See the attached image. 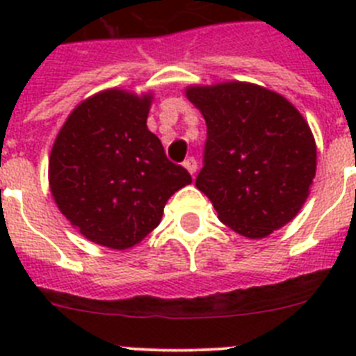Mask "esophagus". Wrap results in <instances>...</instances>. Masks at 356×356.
<instances>
[{
    "mask_svg": "<svg viewBox=\"0 0 356 356\" xmlns=\"http://www.w3.org/2000/svg\"><path fill=\"white\" fill-rule=\"evenodd\" d=\"M184 168L187 169V171L194 176V172L197 171V162H196V159H194V156H188V159L184 162Z\"/></svg>",
    "mask_w": 356,
    "mask_h": 356,
    "instance_id": "1",
    "label": "esophagus"
}]
</instances>
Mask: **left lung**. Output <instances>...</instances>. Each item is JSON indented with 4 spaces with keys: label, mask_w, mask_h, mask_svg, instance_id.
<instances>
[{
    "label": "left lung",
    "mask_w": 356,
    "mask_h": 356,
    "mask_svg": "<svg viewBox=\"0 0 356 356\" xmlns=\"http://www.w3.org/2000/svg\"><path fill=\"white\" fill-rule=\"evenodd\" d=\"M187 99L207 121L196 187L222 225L264 238L292 221L316 178L312 130L282 94L248 81L191 85Z\"/></svg>",
    "instance_id": "obj_1"
}]
</instances>
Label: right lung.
Listing matches in <instances>:
<instances>
[{"label":"right lung","instance_id":"right-lung-1","mask_svg":"<svg viewBox=\"0 0 356 356\" xmlns=\"http://www.w3.org/2000/svg\"><path fill=\"white\" fill-rule=\"evenodd\" d=\"M153 94L106 89L65 119L49 155V191L85 238L110 250L139 244L169 197L193 181L147 130Z\"/></svg>","mask_w":356,"mask_h":356}]
</instances>
